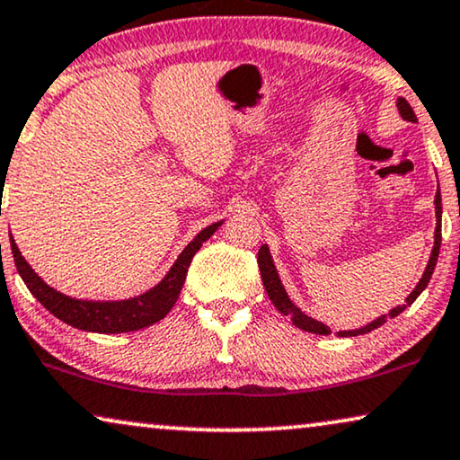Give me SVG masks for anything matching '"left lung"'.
Segmentation results:
<instances>
[{"label": "left lung", "mask_w": 460, "mask_h": 460, "mask_svg": "<svg viewBox=\"0 0 460 460\" xmlns=\"http://www.w3.org/2000/svg\"><path fill=\"white\" fill-rule=\"evenodd\" d=\"M396 108H398V112L404 120L417 122V116H415V112H412L411 103L406 102L404 98L396 100ZM433 206H436V231H433V248H431V256H429V261H427V267L423 270L421 279H419L415 289H412V292L406 296L404 304H398V306L392 308L387 314H381V316H377V319H373L371 323H367V325H362L358 329L338 332L340 338H354V335L371 333L373 329H377V327L384 325V323H387V319H394V316L404 313V310L409 308L419 296H421V292L427 288V283H429V279H431L433 269H436L438 254H439V243H442V196H439V185H438V191H436V199H433ZM258 269H261L264 289H267L270 302L275 304V308L279 310V313L288 314L297 329H302V332H308V333H316V335L332 333V332H329V327L323 325L321 321H316V319H313V316H308L306 313H302V308L296 306L292 297L288 296L286 288H283V283H281L279 270H277V267H275L273 256H270V250H269L267 243H264L262 248L258 250Z\"/></svg>", "instance_id": "8db88e82"}]
</instances>
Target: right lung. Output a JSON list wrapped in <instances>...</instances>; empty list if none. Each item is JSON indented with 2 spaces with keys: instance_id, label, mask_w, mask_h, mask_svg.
Returning <instances> with one entry per match:
<instances>
[{
  "instance_id": "right-lung-1",
  "label": "right lung",
  "mask_w": 460,
  "mask_h": 460,
  "mask_svg": "<svg viewBox=\"0 0 460 460\" xmlns=\"http://www.w3.org/2000/svg\"><path fill=\"white\" fill-rule=\"evenodd\" d=\"M223 221L212 223L204 227L185 245L183 252L168 269V273L160 279L156 286L147 289V292L127 297V300H81V297H70L66 294L58 292L48 286L41 277H39L33 267L24 261V256L18 250L14 237L10 235L12 254L18 269V275L22 277L24 286L33 294L43 308H48L51 314L66 323V325L81 329V332L92 333H127L137 332V329L150 327L154 323L163 321L171 313V308L177 302V297L183 289L187 269H190L191 258L196 252L202 248L204 242L215 235L217 229L221 227Z\"/></svg>"
}]
</instances>
